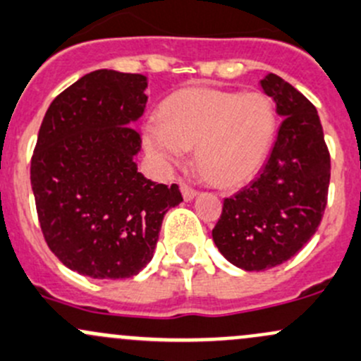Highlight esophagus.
Segmentation results:
<instances>
[{
    "label": "esophagus",
    "instance_id": "1",
    "mask_svg": "<svg viewBox=\"0 0 361 361\" xmlns=\"http://www.w3.org/2000/svg\"><path fill=\"white\" fill-rule=\"evenodd\" d=\"M180 190H181V193H183L185 200H192L197 197V190L195 188H192L187 181H180Z\"/></svg>",
    "mask_w": 361,
    "mask_h": 361
}]
</instances>
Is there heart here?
I'll return each instance as SVG.
<instances>
[{"label": "heart", "instance_id": "heart-1", "mask_svg": "<svg viewBox=\"0 0 361 361\" xmlns=\"http://www.w3.org/2000/svg\"><path fill=\"white\" fill-rule=\"evenodd\" d=\"M279 128L275 104L254 91L187 88L171 94L161 119L145 126V145L166 164L183 161L195 147V162L212 181L235 185L259 171Z\"/></svg>", "mask_w": 361, "mask_h": 361}]
</instances>
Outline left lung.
Masks as SVG:
<instances>
[{
	"label": "left lung",
	"instance_id": "obj_1",
	"mask_svg": "<svg viewBox=\"0 0 361 361\" xmlns=\"http://www.w3.org/2000/svg\"><path fill=\"white\" fill-rule=\"evenodd\" d=\"M261 88L283 117L259 176L228 197L212 228L219 252L245 271L286 263L317 231L327 206L331 154L320 117L308 98L276 74Z\"/></svg>",
	"mask_w": 361,
	"mask_h": 361
}]
</instances>
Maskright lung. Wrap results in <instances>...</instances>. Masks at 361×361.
Masks as SVG:
<instances>
[{
    "label": "right lung",
    "instance_id": "right-lung-1",
    "mask_svg": "<svg viewBox=\"0 0 361 361\" xmlns=\"http://www.w3.org/2000/svg\"><path fill=\"white\" fill-rule=\"evenodd\" d=\"M147 78L100 69L48 107L30 161V185L48 247L91 279H130L154 257L162 219L183 200L147 180L131 126L147 104Z\"/></svg>",
    "mask_w": 361,
    "mask_h": 361
}]
</instances>
